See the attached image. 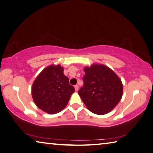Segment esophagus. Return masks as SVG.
<instances>
[{
  "label": "esophagus",
  "instance_id": "1",
  "mask_svg": "<svg viewBox=\"0 0 153 153\" xmlns=\"http://www.w3.org/2000/svg\"><path fill=\"white\" fill-rule=\"evenodd\" d=\"M75 90H76V91H78V90H79V86L77 85H75Z\"/></svg>",
  "mask_w": 153,
  "mask_h": 153
}]
</instances>
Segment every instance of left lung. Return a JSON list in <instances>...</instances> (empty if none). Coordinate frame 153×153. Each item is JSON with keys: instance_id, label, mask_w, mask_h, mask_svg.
<instances>
[{"instance_id": "obj_1", "label": "left lung", "mask_w": 153, "mask_h": 153, "mask_svg": "<svg viewBox=\"0 0 153 153\" xmlns=\"http://www.w3.org/2000/svg\"><path fill=\"white\" fill-rule=\"evenodd\" d=\"M84 86L78 94L88 109L96 114L109 113L123 97L121 79L108 66L94 63L85 67Z\"/></svg>"}]
</instances>
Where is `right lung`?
I'll return each instance as SVG.
<instances>
[{
    "instance_id": "add662e5",
    "label": "right lung",
    "mask_w": 153,
    "mask_h": 153,
    "mask_svg": "<svg viewBox=\"0 0 153 153\" xmlns=\"http://www.w3.org/2000/svg\"><path fill=\"white\" fill-rule=\"evenodd\" d=\"M74 91V87L69 84V78L63 74V68L59 64L43 69L31 88L35 104L49 114H57L65 108Z\"/></svg>"
}]
</instances>
